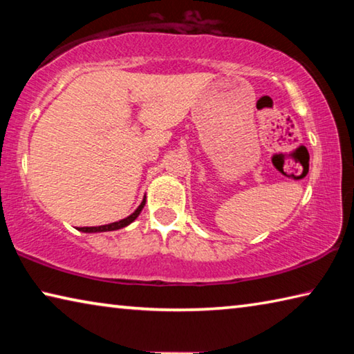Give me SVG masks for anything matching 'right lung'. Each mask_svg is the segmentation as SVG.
<instances>
[{
  "mask_svg": "<svg viewBox=\"0 0 354 354\" xmlns=\"http://www.w3.org/2000/svg\"><path fill=\"white\" fill-rule=\"evenodd\" d=\"M145 201H147V200L143 198V200H142V203H140V206L137 207L133 214L128 215L127 218L118 220V221H113V223H109V225H101V226H84V227H80V231H82V232H107V231H117V230H122V227L131 225V223H133V221H134L137 217H139V214L142 212L143 206H145Z\"/></svg>",
  "mask_w": 354,
  "mask_h": 354,
  "instance_id": "1",
  "label": "right lung"
}]
</instances>
